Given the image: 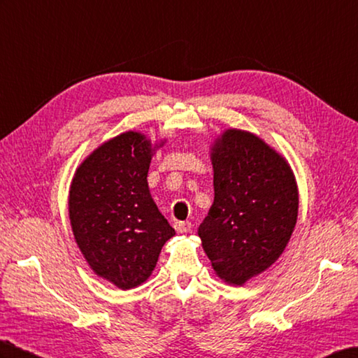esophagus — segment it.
<instances>
[{
  "mask_svg": "<svg viewBox=\"0 0 358 358\" xmlns=\"http://www.w3.org/2000/svg\"><path fill=\"white\" fill-rule=\"evenodd\" d=\"M174 229H176L179 234L189 232L191 223L189 222H176V223H174Z\"/></svg>",
  "mask_w": 358,
  "mask_h": 358,
  "instance_id": "obj_1",
  "label": "esophagus"
}]
</instances>
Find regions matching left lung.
Returning a JSON list of instances; mask_svg holds the SVG:
<instances>
[{"label":"left lung","mask_w":358,"mask_h":358,"mask_svg":"<svg viewBox=\"0 0 358 358\" xmlns=\"http://www.w3.org/2000/svg\"><path fill=\"white\" fill-rule=\"evenodd\" d=\"M209 150L214 202L199 237L215 275L245 285L289 245L298 220V184L289 161L248 130H223Z\"/></svg>","instance_id":"1"}]
</instances>
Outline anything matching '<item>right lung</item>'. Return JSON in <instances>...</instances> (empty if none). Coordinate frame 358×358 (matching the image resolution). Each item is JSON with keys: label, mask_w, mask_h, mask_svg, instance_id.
Listing matches in <instances>:
<instances>
[{"label": "right lung", "mask_w": 358, "mask_h": 358, "mask_svg": "<svg viewBox=\"0 0 358 358\" xmlns=\"http://www.w3.org/2000/svg\"><path fill=\"white\" fill-rule=\"evenodd\" d=\"M165 139L136 130L104 141L78 165L68 196L74 240L92 272L121 290L149 280L174 229L152 199L147 173Z\"/></svg>", "instance_id": "right-lung-1"}]
</instances>
